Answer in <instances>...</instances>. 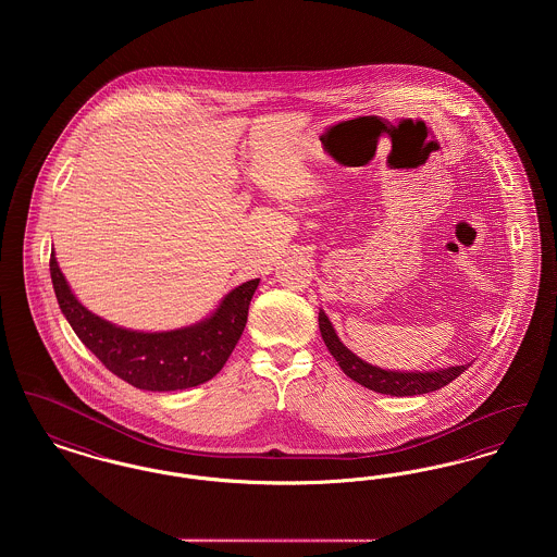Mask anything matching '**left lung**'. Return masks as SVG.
<instances>
[{"mask_svg":"<svg viewBox=\"0 0 557 557\" xmlns=\"http://www.w3.org/2000/svg\"><path fill=\"white\" fill-rule=\"evenodd\" d=\"M319 332L327 350L338 361L341 370L345 371L350 380L359 382L361 386L375 391L380 395H391V397L425 395L447 386L457 375H461L463 370H468V366H453V368L430 371L382 370L377 366H371L341 343L332 321L327 319L323 309H319Z\"/></svg>","mask_w":557,"mask_h":557,"instance_id":"left-lung-1","label":"left lung"}]
</instances>
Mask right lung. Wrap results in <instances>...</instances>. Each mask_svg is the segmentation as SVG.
<instances>
[{"label":"right lung","mask_w":557,"mask_h":557,"mask_svg":"<svg viewBox=\"0 0 557 557\" xmlns=\"http://www.w3.org/2000/svg\"><path fill=\"white\" fill-rule=\"evenodd\" d=\"M53 292L81 343L107 370L139 391L171 393L194 388L214 377L246 327L248 307L259 280L227 292L209 318L166 332H139L110 323L83 307L60 271L55 255L50 259Z\"/></svg>","instance_id":"right-lung-1"}]
</instances>
